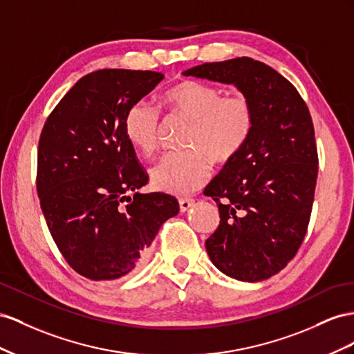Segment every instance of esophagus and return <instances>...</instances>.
Segmentation results:
<instances>
[{"mask_svg":"<svg viewBox=\"0 0 354 354\" xmlns=\"http://www.w3.org/2000/svg\"><path fill=\"white\" fill-rule=\"evenodd\" d=\"M193 205H194V198H191V197H180L179 198V209H180V212L188 210Z\"/></svg>","mask_w":354,"mask_h":354,"instance_id":"obj_1","label":"esophagus"}]
</instances>
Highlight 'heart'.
I'll return each mask as SVG.
<instances>
[{"label": "heart", "instance_id": "1", "mask_svg": "<svg viewBox=\"0 0 354 354\" xmlns=\"http://www.w3.org/2000/svg\"><path fill=\"white\" fill-rule=\"evenodd\" d=\"M166 104L189 118L183 144L167 151L151 169L154 187L171 194L198 189L212 174V160L225 163L245 147L254 127V105L245 93L222 95L216 86L187 80L165 93ZM160 108L136 100L124 115V135L139 154H154L158 147Z\"/></svg>", "mask_w": 354, "mask_h": 354}]
</instances>
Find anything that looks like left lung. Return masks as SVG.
<instances>
[{"label": "left lung", "mask_w": 354, "mask_h": 354, "mask_svg": "<svg viewBox=\"0 0 354 354\" xmlns=\"http://www.w3.org/2000/svg\"><path fill=\"white\" fill-rule=\"evenodd\" d=\"M184 75L236 84L254 105L248 142L205 189L221 218L206 250L227 276L266 280L297 255L308 228L319 169L308 106L283 75L250 57L203 64Z\"/></svg>", "instance_id": "obj_1"}]
</instances>
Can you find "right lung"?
<instances>
[{"mask_svg":"<svg viewBox=\"0 0 354 354\" xmlns=\"http://www.w3.org/2000/svg\"><path fill=\"white\" fill-rule=\"evenodd\" d=\"M165 75L99 69L84 75L47 117L38 140L37 193L50 234L69 267L90 280H115L136 270L160 227L178 215L148 184L124 135L129 106Z\"/></svg>","mask_w":354,"mask_h":354,"instance_id":"obj_1","label":"right lung"}]
</instances>
